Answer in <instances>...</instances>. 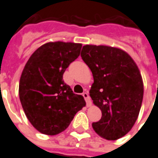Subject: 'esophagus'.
Segmentation results:
<instances>
[{
  "label": "esophagus",
  "mask_w": 158,
  "mask_h": 158,
  "mask_svg": "<svg viewBox=\"0 0 158 158\" xmlns=\"http://www.w3.org/2000/svg\"><path fill=\"white\" fill-rule=\"evenodd\" d=\"M83 97H84L85 100H86V103H87V106L88 107H90L92 106V101L91 99H90V97H89V95H88V93H83Z\"/></svg>",
  "instance_id": "obj_1"
}]
</instances>
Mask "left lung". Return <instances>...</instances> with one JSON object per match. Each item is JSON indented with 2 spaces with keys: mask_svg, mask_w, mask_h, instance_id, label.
Listing matches in <instances>:
<instances>
[{
  "mask_svg": "<svg viewBox=\"0 0 158 158\" xmlns=\"http://www.w3.org/2000/svg\"><path fill=\"white\" fill-rule=\"evenodd\" d=\"M81 59L91 70L94 83L89 95L102 117L92 126L108 140L123 137L137 120L144 94L141 74L124 50L105 45L83 46Z\"/></svg>",
  "mask_w": 158,
  "mask_h": 158,
  "instance_id": "1",
  "label": "left lung"
}]
</instances>
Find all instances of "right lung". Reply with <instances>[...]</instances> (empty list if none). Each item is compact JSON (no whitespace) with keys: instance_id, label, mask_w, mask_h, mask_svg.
Returning a JSON list of instances; mask_svg holds the SVG:
<instances>
[{"instance_id":"right-lung-1","label":"right lung","mask_w":158,"mask_h":158,"mask_svg":"<svg viewBox=\"0 0 158 158\" xmlns=\"http://www.w3.org/2000/svg\"><path fill=\"white\" fill-rule=\"evenodd\" d=\"M81 43L50 41L35 51L20 77L19 94L23 111L41 134L55 135L65 130L76 113L86 106L63 81L71 62L80 55Z\"/></svg>"}]
</instances>
